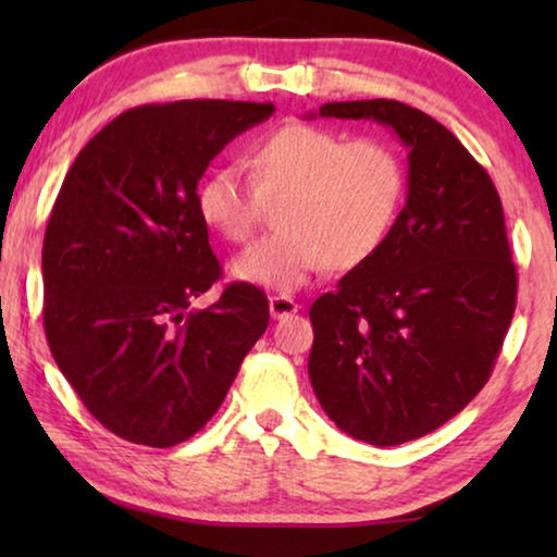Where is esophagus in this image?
Listing matches in <instances>:
<instances>
[{"label":"esophagus","mask_w":557,"mask_h":557,"mask_svg":"<svg viewBox=\"0 0 557 557\" xmlns=\"http://www.w3.org/2000/svg\"><path fill=\"white\" fill-rule=\"evenodd\" d=\"M269 309H271L273 319H284L288 314H296V311H299V304H296L292 296L276 294V296H271V299H269Z\"/></svg>","instance_id":"obj_1"}]
</instances>
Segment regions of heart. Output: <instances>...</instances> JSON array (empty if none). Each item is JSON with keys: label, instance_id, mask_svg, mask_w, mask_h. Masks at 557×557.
Here are the masks:
<instances>
[{"label": "heart", "instance_id": "1", "mask_svg": "<svg viewBox=\"0 0 557 557\" xmlns=\"http://www.w3.org/2000/svg\"><path fill=\"white\" fill-rule=\"evenodd\" d=\"M253 182L238 166L210 170L195 189L197 215L231 243L253 233L261 195L284 200L281 231L235 258V278L296 292L322 269L352 271L380 253L408 197V166L383 139H349L314 124H286L250 149Z\"/></svg>", "mask_w": 557, "mask_h": 557}]
</instances>
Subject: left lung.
Wrapping results in <instances>:
<instances>
[{"label":"left lung","instance_id":"1","mask_svg":"<svg viewBox=\"0 0 557 557\" xmlns=\"http://www.w3.org/2000/svg\"><path fill=\"white\" fill-rule=\"evenodd\" d=\"M408 151V200L375 258L311 304L309 380L324 413L372 446L436 431L490 380L517 304L497 187L467 147L400 101L324 103Z\"/></svg>","mask_w":557,"mask_h":557}]
</instances>
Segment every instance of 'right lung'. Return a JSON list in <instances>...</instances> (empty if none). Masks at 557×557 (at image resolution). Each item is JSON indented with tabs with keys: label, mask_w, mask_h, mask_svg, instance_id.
Here are the masks:
<instances>
[{
	"label": "right lung",
	"mask_w": 557,
	"mask_h": 557,
	"mask_svg": "<svg viewBox=\"0 0 557 557\" xmlns=\"http://www.w3.org/2000/svg\"><path fill=\"white\" fill-rule=\"evenodd\" d=\"M273 103L174 101L128 109L65 174L42 243L45 337L83 406L132 444L195 436L269 326L246 281L208 309L223 276L195 189L227 141Z\"/></svg>",
	"instance_id": "right-lung-1"
}]
</instances>
